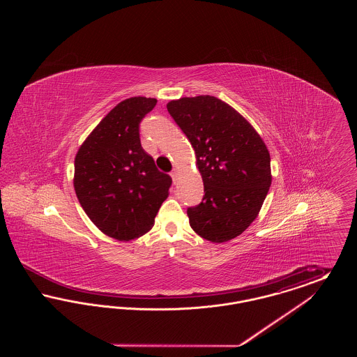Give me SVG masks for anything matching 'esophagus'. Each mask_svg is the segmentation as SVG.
<instances>
[{
	"label": "esophagus",
	"instance_id": "esophagus-1",
	"mask_svg": "<svg viewBox=\"0 0 357 357\" xmlns=\"http://www.w3.org/2000/svg\"><path fill=\"white\" fill-rule=\"evenodd\" d=\"M170 175L172 181L176 182V179H178V169H174V170L171 171Z\"/></svg>",
	"mask_w": 357,
	"mask_h": 357
}]
</instances>
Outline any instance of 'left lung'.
I'll return each mask as SVG.
<instances>
[{
  "label": "left lung",
  "instance_id": "8db88e82",
  "mask_svg": "<svg viewBox=\"0 0 357 357\" xmlns=\"http://www.w3.org/2000/svg\"><path fill=\"white\" fill-rule=\"evenodd\" d=\"M190 140L204 181L202 202L187 208L191 229L222 243L255 221L272 185L271 153L255 127L231 105L210 95L167 104Z\"/></svg>",
  "mask_w": 357,
  "mask_h": 357
}]
</instances>
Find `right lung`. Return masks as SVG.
Listing matches in <instances>:
<instances>
[{
	"mask_svg": "<svg viewBox=\"0 0 357 357\" xmlns=\"http://www.w3.org/2000/svg\"><path fill=\"white\" fill-rule=\"evenodd\" d=\"M156 99L120 102L85 139L75 158L73 186L85 214L108 237L146 234L169 197L171 176L142 149L139 124Z\"/></svg>",
	"mask_w": 357,
	"mask_h": 357,
	"instance_id": "right-lung-1",
	"label": "right lung"
}]
</instances>
